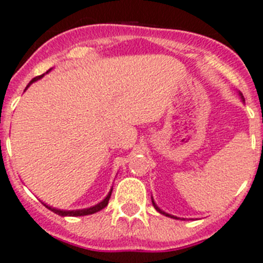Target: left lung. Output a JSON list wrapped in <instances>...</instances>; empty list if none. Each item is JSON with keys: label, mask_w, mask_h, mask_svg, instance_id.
I'll list each match as a JSON object with an SVG mask.
<instances>
[{"label": "left lung", "mask_w": 263, "mask_h": 263, "mask_svg": "<svg viewBox=\"0 0 263 263\" xmlns=\"http://www.w3.org/2000/svg\"><path fill=\"white\" fill-rule=\"evenodd\" d=\"M239 96H240V98H241V100H243V101H246V100H244V96H243V93H241V92H240V91H239ZM152 202H153V205H154V208H155V210H157V211H158V212H159V213H162V215L167 216V217H171V218H175V220H181V218L176 217V216H172V215H170V213H165V212H164V211H162V210H160V208H159V207H158V205H157V203H155V202H154V199H153V196H152ZM182 220H183V218H182Z\"/></svg>", "instance_id": "8db88e82"}]
</instances>
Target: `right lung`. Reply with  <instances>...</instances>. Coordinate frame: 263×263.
Returning a JSON list of instances; mask_svg holds the SVG:
<instances>
[{
  "label": "right lung",
  "mask_w": 263,
  "mask_h": 263,
  "mask_svg": "<svg viewBox=\"0 0 263 263\" xmlns=\"http://www.w3.org/2000/svg\"><path fill=\"white\" fill-rule=\"evenodd\" d=\"M48 72H51V69H48L47 72H46V73H43L42 76H38V77L33 78V80L30 81V82H29V85H28L27 87H25V90H27V88L29 87V86L32 85L33 82H35V81L41 80V78H42L43 76H45V74H47ZM111 191H113V187L110 189V191H109V193H108V195H106L105 198H104V199L101 200L100 203H98V204L92 205V207H90V208H83V210L65 211V210H59V208H53V207H51V205L46 204V203H43V202H42V204L45 205L46 208H48V210H50V211H52L53 213H56V215H59V216H63V217H65V216H72V217H77V216H87V215H92V213H96V212H99V211H101V210H103V208H105L106 205H108V202H109V199H110Z\"/></svg>",
  "instance_id": "obj_1"
}]
</instances>
